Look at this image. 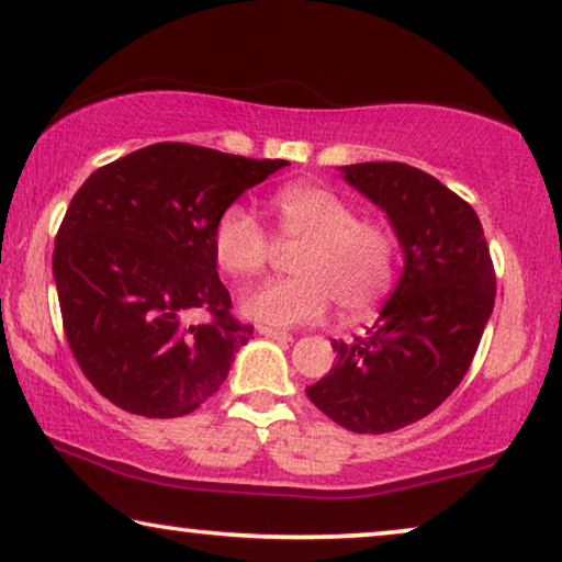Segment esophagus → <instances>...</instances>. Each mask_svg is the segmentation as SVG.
<instances>
[{
    "mask_svg": "<svg viewBox=\"0 0 562 562\" xmlns=\"http://www.w3.org/2000/svg\"><path fill=\"white\" fill-rule=\"evenodd\" d=\"M258 335L263 337H271V340H281V342H291L294 337H291V333H286V329H276V327H266V325H258Z\"/></svg>",
    "mask_w": 562,
    "mask_h": 562,
    "instance_id": "34e87169",
    "label": "esophagus"
}]
</instances>
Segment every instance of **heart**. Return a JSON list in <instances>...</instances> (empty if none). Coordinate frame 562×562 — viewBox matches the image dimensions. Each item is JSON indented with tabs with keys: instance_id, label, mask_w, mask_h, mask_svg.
<instances>
[{
	"instance_id": "1",
	"label": "heart",
	"mask_w": 562,
	"mask_h": 562,
	"mask_svg": "<svg viewBox=\"0 0 562 562\" xmlns=\"http://www.w3.org/2000/svg\"><path fill=\"white\" fill-rule=\"evenodd\" d=\"M271 206L281 240L302 243L291 263L296 276L245 289V317L266 327H296L325 317L333 299L350 317L386 299L396 276V237L383 222L360 217L350 199L322 183H289L276 191ZM271 250V235L243 202L227 204L214 220L212 256L222 273H258Z\"/></svg>"
}]
</instances>
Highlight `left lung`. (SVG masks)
Here are the masks:
<instances>
[{"label": "left lung", "instance_id": "1", "mask_svg": "<svg viewBox=\"0 0 562 562\" xmlns=\"http://www.w3.org/2000/svg\"><path fill=\"white\" fill-rule=\"evenodd\" d=\"M340 171L389 214L404 271L368 335L333 342L337 363L306 396L350 432L383 435L427 417L463 381L496 273L479 214L435 176L396 160Z\"/></svg>", "mask_w": 562, "mask_h": 562}]
</instances>
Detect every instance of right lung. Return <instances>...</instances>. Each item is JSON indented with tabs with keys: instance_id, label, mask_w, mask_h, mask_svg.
<instances>
[{
	"instance_id": "obj_1",
	"label": "right lung",
	"mask_w": 562,
	"mask_h": 562,
	"mask_svg": "<svg viewBox=\"0 0 562 562\" xmlns=\"http://www.w3.org/2000/svg\"><path fill=\"white\" fill-rule=\"evenodd\" d=\"M289 166L156 143L97 168L53 250L64 333L99 394L130 414L183 417L225 383L250 340L212 256L214 220ZM206 311V326L188 317Z\"/></svg>"
}]
</instances>
